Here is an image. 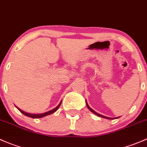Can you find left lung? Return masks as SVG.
Returning a JSON list of instances; mask_svg holds the SVG:
<instances>
[{"label":"left lung","instance_id":"left-lung-1","mask_svg":"<svg viewBox=\"0 0 147 147\" xmlns=\"http://www.w3.org/2000/svg\"><path fill=\"white\" fill-rule=\"evenodd\" d=\"M86 105H87V107H88V108L93 113H94V114H96L97 115V116H99V117H102V118H107V119H113V118H109V117H107V116H102V115H101V114H99V113H97V112H95L94 111V110H92V109L90 108V107H89V106H88V103H87V102H86Z\"/></svg>","mask_w":147,"mask_h":147}]
</instances>
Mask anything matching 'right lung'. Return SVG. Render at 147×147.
<instances>
[{"mask_svg": "<svg viewBox=\"0 0 147 147\" xmlns=\"http://www.w3.org/2000/svg\"><path fill=\"white\" fill-rule=\"evenodd\" d=\"M61 103V102H60V104H59V105H58L57 107H56V108H55V109H54L51 110V111H48V112H45V113H41V114H31V113H26V112H24V111H22L21 109H18V108H17V107H17V109H18L19 110H20V111L22 112V113H23L24 115H25V116H29V117H31V118H42V117H44V116H48V115L52 114V113H54V112L56 111L58 109H59V107H60Z\"/></svg>", "mask_w": 147, "mask_h": 147, "instance_id": "1", "label": "right lung"}]
</instances>
